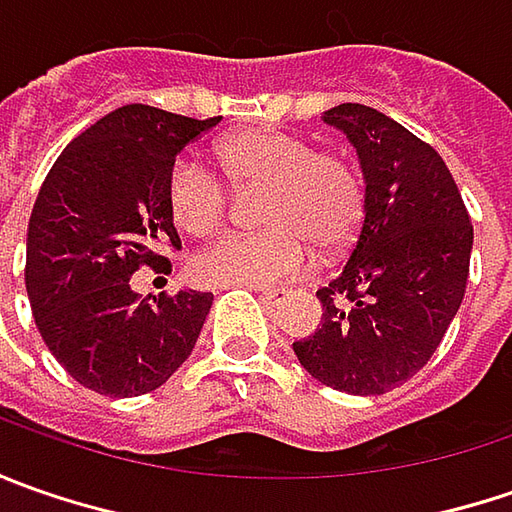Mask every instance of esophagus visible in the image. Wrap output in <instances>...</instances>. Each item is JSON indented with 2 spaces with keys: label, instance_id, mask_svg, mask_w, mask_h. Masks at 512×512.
Listing matches in <instances>:
<instances>
[{
  "label": "esophagus",
  "instance_id": "esophagus-1",
  "mask_svg": "<svg viewBox=\"0 0 512 512\" xmlns=\"http://www.w3.org/2000/svg\"><path fill=\"white\" fill-rule=\"evenodd\" d=\"M259 296H262V302H267V305H279V302L287 299V290L285 287H265V290H259Z\"/></svg>",
  "mask_w": 512,
  "mask_h": 512
}]
</instances>
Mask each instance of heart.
<instances>
[{"label":"heart","instance_id":"1","mask_svg":"<svg viewBox=\"0 0 512 512\" xmlns=\"http://www.w3.org/2000/svg\"><path fill=\"white\" fill-rule=\"evenodd\" d=\"M216 165L233 190L262 187L253 233H230L193 259L205 285H276L299 276L316 253L342 250L362 225L364 182L344 156L285 130L253 128L216 145ZM176 227L207 239L227 219L225 185L199 162L179 159L165 182Z\"/></svg>","mask_w":512,"mask_h":512}]
</instances>
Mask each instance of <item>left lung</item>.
<instances>
[{"mask_svg": "<svg viewBox=\"0 0 512 512\" xmlns=\"http://www.w3.org/2000/svg\"><path fill=\"white\" fill-rule=\"evenodd\" d=\"M364 170V219L342 273L316 296L322 322L293 342L313 379L353 396H382L416 376L459 313L473 222L444 159L376 108L325 113Z\"/></svg>", "mask_w": 512, "mask_h": 512, "instance_id": "1", "label": "left lung"}]
</instances>
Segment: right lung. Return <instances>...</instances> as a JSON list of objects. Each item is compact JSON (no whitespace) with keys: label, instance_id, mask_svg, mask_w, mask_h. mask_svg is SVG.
I'll return each mask as SVG.
<instances>
[{"label":"right lung","instance_id":"right-lung-1","mask_svg":"<svg viewBox=\"0 0 512 512\" xmlns=\"http://www.w3.org/2000/svg\"><path fill=\"white\" fill-rule=\"evenodd\" d=\"M219 122L125 105L79 133L42 182L28 225L33 322L48 350L88 390L113 399L168 382L202 333L213 293L139 296V267L170 273L179 250L165 205L176 153Z\"/></svg>","mask_w":512,"mask_h":512}]
</instances>
